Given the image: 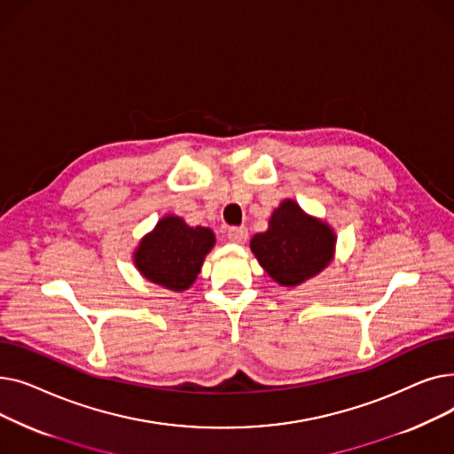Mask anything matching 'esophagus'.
<instances>
[{
  "label": "esophagus",
  "instance_id": "esophagus-1",
  "mask_svg": "<svg viewBox=\"0 0 454 454\" xmlns=\"http://www.w3.org/2000/svg\"><path fill=\"white\" fill-rule=\"evenodd\" d=\"M226 235L231 243H245L248 239V230L245 226H231Z\"/></svg>",
  "mask_w": 454,
  "mask_h": 454
}]
</instances>
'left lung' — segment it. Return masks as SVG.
Segmentation results:
<instances>
[{"mask_svg":"<svg viewBox=\"0 0 454 454\" xmlns=\"http://www.w3.org/2000/svg\"><path fill=\"white\" fill-rule=\"evenodd\" d=\"M250 248L274 281L294 287L329 265L335 235L296 202L285 200L272 213L269 230L252 237Z\"/></svg>","mask_w":454,"mask_h":454,"instance_id":"1","label":"left lung"}]
</instances>
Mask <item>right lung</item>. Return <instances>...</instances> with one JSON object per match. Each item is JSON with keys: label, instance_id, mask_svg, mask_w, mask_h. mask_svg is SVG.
I'll list each match as a JSON object with an SVG mask.
<instances>
[{"label": "right lung", "instance_id": "add662e5", "mask_svg": "<svg viewBox=\"0 0 454 454\" xmlns=\"http://www.w3.org/2000/svg\"><path fill=\"white\" fill-rule=\"evenodd\" d=\"M215 245L207 228H191L182 219H161L154 231L139 243L136 267L153 283L171 291H185L197 279L206 254Z\"/></svg>", "mask_w": 454, "mask_h": 454}]
</instances>
